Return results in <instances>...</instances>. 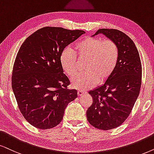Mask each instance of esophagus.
<instances>
[{"label":"esophagus","mask_w":154,"mask_h":154,"mask_svg":"<svg viewBox=\"0 0 154 154\" xmlns=\"http://www.w3.org/2000/svg\"><path fill=\"white\" fill-rule=\"evenodd\" d=\"M85 93H86V91H82V90H78V91H77V94H78L79 97H80V96H82V95L85 94Z\"/></svg>","instance_id":"34e87169"}]
</instances>
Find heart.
<instances>
[{
    "label": "heart",
    "instance_id": "b5f03b06",
    "mask_svg": "<svg viewBox=\"0 0 154 154\" xmlns=\"http://www.w3.org/2000/svg\"><path fill=\"white\" fill-rule=\"evenodd\" d=\"M85 60V72L77 75L72 80L73 87L87 89L104 82L109 78L115 70L119 57V50L115 42L103 40L94 37H86L75 45L74 52L65 48L60 54V65L63 71L72 77L78 71V62Z\"/></svg>",
    "mask_w": 154,
    "mask_h": 154
}]
</instances>
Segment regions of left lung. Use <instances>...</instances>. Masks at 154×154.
<instances>
[{
  "mask_svg": "<svg viewBox=\"0 0 154 154\" xmlns=\"http://www.w3.org/2000/svg\"><path fill=\"white\" fill-rule=\"evenodd\" d=\"M98 34L116 42L119 57L109 78L89 91L93 103L87 111V118L97 129L109 130L120 126L131 112L141 88V63L135 44L123 32L103 28L92 37Z\"/></svg>",
  "mask_w": 154,
  "mask_h": 154,
  "instance_id": "obj_1",
  "label": "left lung"
}]
</instances>
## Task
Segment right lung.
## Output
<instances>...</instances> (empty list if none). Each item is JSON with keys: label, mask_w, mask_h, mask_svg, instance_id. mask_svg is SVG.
<instances>
[{"label": "right lung", "mask_w": 154, "mask_h": 154, "mask_svg": "<svg viewBox=\"0 0 154 154\" xmlns=\"http://www.w3.org/2000/svg\"><path fill=\"white\" fill-rule=\"evenodd\" d=\"M83 30L45 27L28 38L19 49L12 75V89L21 114L31 125L51 129L63 120L67 104L77 97L69 89L60 57Z\"/></svg>", "instance_id": "right-lung-1"}]
</instances>
